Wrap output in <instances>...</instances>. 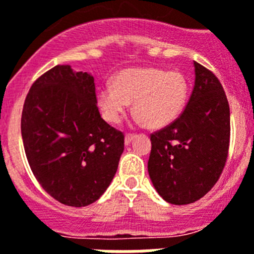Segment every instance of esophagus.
<instances>
[{"label":"esophagus","instance_id":"34e87169","mask_svg":"<svg viewBox=\"0 0 254 254\" xmlns=\"http://www.w3.org/2000/svg\"><path fill=\"white\" fill-rule=\"evenodd\" d=\"M134 138H135V135H134V134H127V135H125V144L127 145L130 144V142H131Z\"/></svg>","mask_w":254,"mask_h":254}]
</instances>
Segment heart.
I'll use <instances>...</instances> for the list:
<instances>
[{
  "label": "heart",
  "instance_id": "heart-1",
  "mask_svg": "<svg viewBox=\"0 0 254 254\" xmlns=\"http://www.w3.org/2000/svg\"><path fill=\"white\" fill-rule=\"evenodd\" d=\"M189 85L180 71L157 67H131L115 76L114 84L98 89L97 102L103 118L120 123L130 102L136 119L152 129L170 125L179 118L188 100Z\"/></svg>",
  "mask_w": 254,
  "mask_h": 254
}]
</instances>
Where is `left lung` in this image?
I'll return each mask as SVG.
<instances>
[{
    "label": "left lung",
    "instance_id": "obj_1",
    "mask_svg": "<svg viewBox=\"0 0 254 254\" xmlns=\"http://www.w3.org/2000/svg\"><path fill=\"white\" fill-rule=\"evenodd\" d=\"M193 92L179 118L151 134L148 173L157 193L171 204H189L219 180L230 143V109L212 71L194 63Z\"/></svg>",
    "mask_w": 254,
    "mask_h": 254
}]
</instances>
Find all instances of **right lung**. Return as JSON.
Masks as SVG:
<instances>
[{"mask_svg": "<svg viewBox=\"0 0 254 254\" xmlns=\"http://www.w3.org/2000/svg\"><path fill=\"white\" fill-rule=\"evenodd\" d=\"M26 158L41 187L66 206L84 207L109 188L124 134L97 107L94 78L57 65L30 87L21 114Z\"/></svg>", "mask_w": 254, "mask_h": 254, "instance_id": "obj_1", "label": "right lung"}]
</instances>
